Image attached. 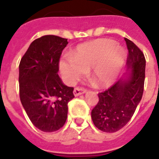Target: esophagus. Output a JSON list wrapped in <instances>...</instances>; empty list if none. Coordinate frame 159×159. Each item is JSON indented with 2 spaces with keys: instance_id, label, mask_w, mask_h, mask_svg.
Returning a JSON list of instances; mask_svg holds the SVG:
<instances>
[{
  "instance_id": "1",
  "label": "esophagus",
  "mask_w": 159,
  "mask_h": 159,
  "mask_svg": "<svg viewBox=\"0 0 159 159\" xmlns=\"http://www.w3.org/2000/svg\"><path fill=\"white\" fill-rule=\"evenodd\" d=\"M86 92H87V90L81 88V87H76L74 91H73V94H74L75 97H77V96H80V95L84 94Z\"/></svg>"
}]
</instances>
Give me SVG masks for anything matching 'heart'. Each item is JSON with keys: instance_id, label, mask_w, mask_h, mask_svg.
<instances>
[{"instance_id": "b5f03b06", "label": "heart", "mask_w": 159, "mask_h": 159, "mask_svg": "<svg viewBox=\"0 0 159 159\" xmlns=\"http://www.w3.org/2000/svg\"><path fill=\"white\" fill-rule=\"evenodd\" d=\"M126 53L111 39H99L82 43L71 58L60 62L59 67L68 83H74L85 71L98 87H106L115 81L125 63Z\"/></svg>"}]
</instances>
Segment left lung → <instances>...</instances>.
Returning <instances> with one entry per match:
<instances>
[{
  "label": "left lung",
  "instance_id": "8db88e82",
  "mask_svg": "<svg viewBox=\"0 0 159 159\" xmlns=\"http://www.w3.org/2000/svg\"><path fill=\"white\" fill-rule=\"evenodd\" d=\"M129 53L125 76L98 94L99 102L92 111L95 126L106 133L123 128L133 116L142 99L145 79L146 61L142 51L125 39Z\"/></svg>",
  "mask_w": 159,
  "mask_h": 159
}]
</instances>
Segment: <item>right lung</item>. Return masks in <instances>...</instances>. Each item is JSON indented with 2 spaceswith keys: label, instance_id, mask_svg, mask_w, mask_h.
Here are the masks:
<instances>
[{
  "label": "right lung",
  "instance_id": "add662e5",
  "mask_svg": "<svg viewBox=\"0 0 159 159\" xmlns=\"http://www.w3.org/2000/svg\"><path fill=\"white\" fill-rule=\"evenodd\" d=\"M67 39L44 35L34 40L19 66L20 98L32 124L43 132L64 125L73 87L62 83L58 63Z\"/></svg>",
  "mask_w": 159,
  "mask_h": 159
}]
</instances>
